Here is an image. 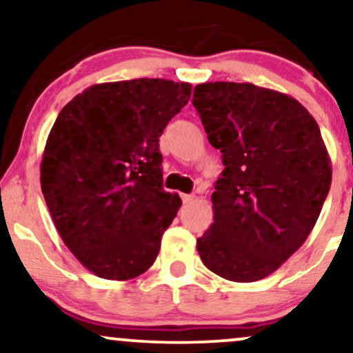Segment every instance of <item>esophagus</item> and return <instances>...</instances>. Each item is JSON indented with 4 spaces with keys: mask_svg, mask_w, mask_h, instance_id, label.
<instances>
[{
    "mask_svg": "<svg viewBox=\"0 0 353 353\" xmlns=\"http://www.w3.org/2000/svg\"><path fill=\"white\" fill-rule=\"evenodd\" d=\"M181 197H182V202H184V203H190L192 200H194V195H190V194H182Z\"/></svg>",
    "mask_w": 353,
    "mask_h": 353,
    "instance_id": "esophagus-1",
    "label": "esophagus"
}]
</instances>
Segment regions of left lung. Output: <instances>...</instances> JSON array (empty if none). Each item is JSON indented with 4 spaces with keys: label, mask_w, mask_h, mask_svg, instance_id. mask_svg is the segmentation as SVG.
I'll use <instances>...</instances> for the list:
<instances>
[{
    "label": "left lung",
    "mask_w": 353,
    "mask_h": 353,
    "mask_svg": "<svg viewBox=\"0 0 353 353\" xmlns=\"http://www.w3.org/2000/svg\"><path fill=\"white\" fill-rule=\"evenodd\" d=\"M192 104L225 164L200 259L231 282L265 279L305 243L331 189L318 123L295 97L251 83L197 84Z\"/></svg>",
    "instance_id": "8db88e82"
}]
</instances>
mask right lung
I'll return each instance as SVG.
<instances>
[{
	"label": "right lung",
	"instance_id": "add662e5",
	"mask_svg": "<svg viewBox=\"0 0 353 353\" xmlns=\"http://www.w3.org/2000/svg\"><path fill=\"white\" fill-rule=\"evenodd\" d=\"M192 84L102 83L66 104L48 133L40 185L58 234L89 272L137 279L153 265L182 200L163 189L159 137Z\"/></svg>",
	"mask_w": 353,
	"mask_h": 353
}]
</instances>
